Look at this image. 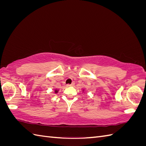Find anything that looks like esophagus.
<instances>
[{"instance_id":"esophagus-1","label":"esophagus","mask_w":146,"mask_h":146,"mask_svg":"<svg viewBox=\"0 0 146 146\" xmlns=\"http://www.w3.org/2000/svg\"><path fill=\"white\" fill-rule=\"evenodd\" d=\"M74 85V83H72V84H68V85H67V86H68V87L72 86H73Z\"/></svg>"}]
</instances>
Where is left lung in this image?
Here are the masks:
<instances>
[{"label": "left lung", "instance_id": "obj_1", "mask_svg": "<svg viewBox=\"0 0 146 146\" xmlns=\"http://www.w3.org/2000/svg\"><path fill=\"white\" fill-rule=\"evenodd\" d=\"M82 91H83V92H84V91H85V90H84V89H83V90H82Z\"/></svg>", "mask_w": 146, "mask_h": 146}]
</instances>
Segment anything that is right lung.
Returning a JSON list of instances; mask_svg holds the SVG:
<instances>
[{"mask_svg": "<svg viewBox=\"0 0 146 146\" xmlns=\"http://www.w3.org/2000/svg\"><path fill=\"white\" fill-rule=\"evenodd\" d=\"M58 91H59V90H58V89H55V90H54V92H55V93H58Z\"/></svg>", "mask_w": 146, "mask_h": 146, "instance_id": "obj_1", "label": "right lung"}]
</instances>
